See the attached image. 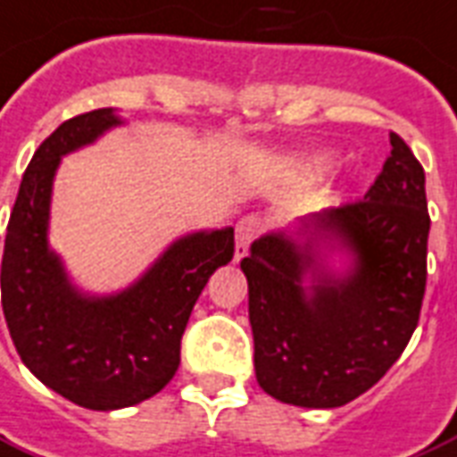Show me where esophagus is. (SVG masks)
<instances>
[{
  "label": "esophagus",
  "instance_id": "1",
  "mask_svg": "<svg viewBox=\"0 0 457 457\" xmlns=\"http://www.w3.org/2000/svg\"><path fill=\"white\" fill-rule=\"evenodd\" d=\"M265 224H262V219L255 214L243 216L241 221L236 224V260H241L245 253H248L250 243L255 241L257 236L262 233Z\"/></svg>",
  "mask_w": 457,
  "mask_h": 457
}]
</instances>
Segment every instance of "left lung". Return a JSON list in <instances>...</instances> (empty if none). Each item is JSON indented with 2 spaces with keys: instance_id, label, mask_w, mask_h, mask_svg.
Listing matches in <instances>:
<instances>
[{
  "instance_id": "8db88e82",
  "label": "left lung",
  "mask_w": 457,
  "mask_h": 457,
  "mask_svg": "<svg viewBox=\"0 0 457 457\" xmlns=\"http://www.w3.org/2000/svg\"><path fill=\"white\" fill-rule=\"evenodd\" d=\"M383 170L361 200L308 219L352 250L345 279L318 270L313 241L284 233L253 243L241 270L255 339V376L279 403L332 410L373 387L400 359L417 328L427 289L428 219L424 168L390 132Z\"/></svg>"
}]
</instances>
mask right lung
Wrapping results in <instances>:
<instances>
[{
	"instance_id": "obj_1",
	"label": "right lung",
	"mask_w": 457,
	"mask_h": 457,
	"mask_svg": "<svg viewBox=\"0 0 457 457\" xmlns=\"http://www.w3.org/2000/svg\"><path fill=\"white\" fill-rule=\"evenodd\" d=\"M120 125L112 108L62 122L33 154L6 226L2 308L30 373L86 410H120L168 386L192 306L216 267L231 262L233 228L176 241L135 287L81 296L47 248L50 192L64 154Z\"/></svg>"
}]
</instances>
